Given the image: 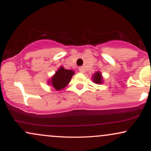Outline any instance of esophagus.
<instances>
[{"label":"esophagus","mask_w":151,"mask_h":151,"mask_svg":"<svg viewBox=\"0 0 151 151\" xmlns=\"http://www.w3.org/2000/svg\"><path fill=\"white\" fill-rule=\"evenodd\" d=\"M79 72H84V67H80L79 68Z\"/></svg>","instance_id":"34e87169"}]
</instances>
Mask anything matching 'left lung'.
Masks as SVG:
<instances>
[{
	"label": "left lung",
	"instance_id": "1",
	"mask_svg": "<svg viewBox=\"0 0 151 151\" xmlns=\"http://www.w3.org/2000/svg\"><path fill=\"white\" fill-rule=\"evenodd\" d=\"M91 79H92L93 83L97 84H102V83L104 82L103 77H102L101 73L100 72H95V73L93 74L92 77H91Z\"/></svg>",
	"mask_w": 151,
	"mask_h": 151
}]
</instances>
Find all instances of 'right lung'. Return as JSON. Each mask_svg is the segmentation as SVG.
Here are the masks:
<instances>
[{
    "label": "right lung",
    "instance_id": "right-lung-1",
    "mask_svg": "<svg viewBox=\"0 0 151 151\" xmlns=\"http://www.w3.org/2000/svg\"><path fill=\"white\" fill-rule=\"evenodd\" d=\"M74 74L73 70H66L63 67H60L47 83L57 91H60L67 86Z\"/></svg>",
    "mask_w": 151,
    "mask_h": 151
}]
</instances>
